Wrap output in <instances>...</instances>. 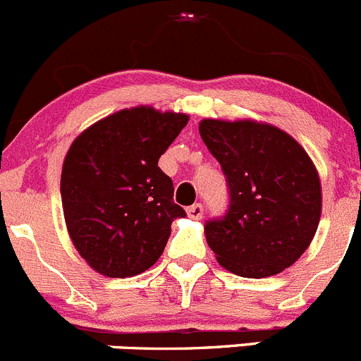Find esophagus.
Segmentation results:
<instances>
[{
	"mask_svg": "<svg viewBox=\"0 0 361 361\" xmlns=\"http://www.w3.org/2000/svg\"><path fill=\"white\" fill-rule=\"evenodd\" d=\"M187 214L192 218V220H201L204 214L202 204H194V206L187 207Z\"/></svg>",
	"mask_w": 361,
	"mask_h": 361,
	"instance_id": "34e87169",
	"label": "esophagus"
}]
</instances>
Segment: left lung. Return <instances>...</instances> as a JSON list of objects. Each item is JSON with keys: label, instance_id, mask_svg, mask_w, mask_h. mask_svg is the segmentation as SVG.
Here are the masks:
<instances>
[{"label": "left lung", "instance_id": "left-lung-1", "mask_svg": "<svg viewBox=\"0 0 361 361\" xmlns=\"http://www.w3.org/2000/svg\"><path fill=\"white\" fill-rule=\"evenodd\" d=\"M199 133L228 188V209L204 225L216 260L245 278L285 271L307 250L319 224L314 164L292 136L267 123L207 118Z\"/></svg>", "mask_w": 361, "mask_h": 361}]
</instances>
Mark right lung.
<instances>
[{"instance_id":"1","label":"right lung","mask_w":361,"mask_h":361,"mask_svg":"<svg viewBox=\"0 0 361 361\" xmlns=\"http://www.w3.org/2000/svg\"><path fill=\"white\" fill-rule=\"evenodd\" d=\"M187 122L183 113L130 108L90 126L69 147L61 174L64 220L75 248L99 274L130 278L150 269L173 220L187 216L159 167Z\"/></svg>"}]
</instances>
